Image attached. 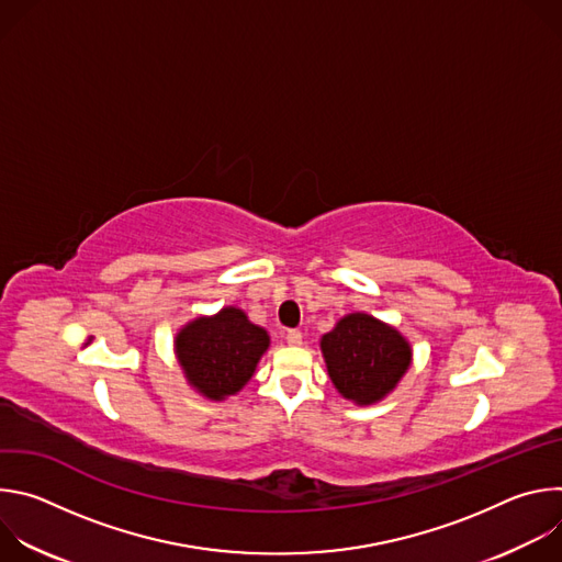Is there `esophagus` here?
Returning <instances> with one entry per match:
<instances>
[{"mask_svg":"<svg viewBox=\"0 0 562 562\" xmlns=\"http://www.w3.org/2000/svg\"><path fill=\"white\" fill-rule=\"evenodd\" d=\"M286 342L291 345V347H300L302 345V334L297 331V329H291V331H286Z\"/></svg>","mask_w":562,"mask_h":562,"instance_id":"obj_1","label":"esophagus"}]
</instances>
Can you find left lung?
<instances>
[{
    "label": "left lung",
    "instance_id": "left-lung-1",
    "mask_svg": "<svg viewBox=\"0 0 562 562\" xmlns=\"http://www.w3.org/2000/svg\"><path fill=\"white\" fill-rule=\"evenodd\" d=\"M336 389L356 405H373L395 389L412 364V345L367 313H349L319 340Z\"/></svg>",
    "mask_w": 562,
    "mask_h": 562
}]
</instances>
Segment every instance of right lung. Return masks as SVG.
<instances>
[{
    "mask_svg": "<svg viewBox=\"0 0 562 562\" xmlns=\"http://www.w3.org/2000/svg\"><path fill=\"white\" fill-rule=\"evenodd\" d=\"M269 334L237 306L191 319L176 336V356L189 384L209 400H224L243 389L265 351Z\"/></svg>",
    "mask_w": 562,
    "mask_h": 562,
    "instance_id": "1",
    "label": "right lung"
}]
</instances>
